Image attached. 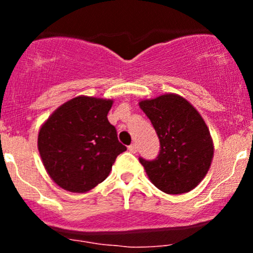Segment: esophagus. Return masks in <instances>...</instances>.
<instances>
[{
  "mask_svg": "<svg viewBox=\"0 0 253 253\" xmlns=\"http://www.w3.org/2000/svg\"><path fill=\"white\" fill-rule=\"evenodd\" d=\"M128 150H129L132 153H136V151H138V147H136L135 144H130L129 146H128Z\"/></svg>",
  "mask_w": 253,
  "mask_h": 253,
  "instance_id": "esophagus-1",
  "label": "esophagus"
}]
</instances>
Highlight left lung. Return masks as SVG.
<instances>
[{
  "instance_id": "1",
  "label": "left lung",
  "mask_w": 253,
  "mask_h": 253,
  "mask_svg": "<svg viewBox=\"0 0 253 253\" xmlns=\"http://www.w3.org/2000/svg\"><path fill=\"white\" fill-rule=\"evenodd\" d=\"M139 107L161 141L155 161L139 158L150 181L171 195L193 190L207 175L214 156L213 139L201 114L172 92L141 100Z\"/></svg>"
}]
</instances>
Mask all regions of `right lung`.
I'll list each match as a JSON object with an SVG mask.
<instances>
[{"label": "right lung", "mask_w": 253, "mask_h": 253, "mask_svg": "<svg viewBox=\"0 0 253 253\" xmlns=\"http://www.w3.org/2000/svg\"><path fill=\"white\" fill-rule=\"evenodd\" d=\"M113 100L74 97L58 107L42 125L38 150L52 181L71 193H86L109 175L126 151L108 121Z\"/></svg>", "instance_id": "obj_1"}]
</instances>
